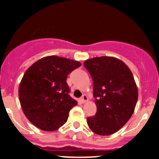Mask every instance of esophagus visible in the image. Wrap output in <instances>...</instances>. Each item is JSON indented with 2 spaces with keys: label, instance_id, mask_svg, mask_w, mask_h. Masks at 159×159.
I'll use <instances>...</instances> for the list:
<instances>
[{
  "label": "esophagus",
  "instance_id": "34e87169",
  "mask_svg": "<svg viewBox=\"0 0 159 159\" xmlns=\"http://www.w3.org/2000/svg\"><path fill=\"white\" fill-rule=\"evenodd\" d=\"M88 100H89V98H88V96L86 95H84L82 96V98H80V102H81V103L86 102H87Z\"/></svg>",
  "mask_w": 159,
  "mask_h": 159
}]
</instances>
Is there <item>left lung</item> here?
I'll return each instance as SVG.
<instances>
[{"label":"left lung","mask_w":159,"mask_h":159,"mask_svg":"<svg viewBox=\"0 0 159 159\" xmlns=\"http://www.w3.org/2000/svg\"><path fill=\"white\" fill-rule=\"evenodd\" d=\"M84 66L93 81L97 112L88 117L89 128L98 135L118 131L134 112L138 90L133 74L120 59L100 57L86 60Z\"/></svg>","instance_id":"1"}]
</instances>
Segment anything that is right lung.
<instances>
[{
	"label": "right lung",
	"mask_w": 159,
	"mask_h": 159,
	"mask_svg": "<svg viewBox=\"0 0 159 159\" xmlns=\"http://www.w3.org/2000/svg\"><path fill=\"white\" fill-rule=\"evenodd\" d=\"M81 63L57 56L43 57L27 69L18 89L20 104L27 119L36 127L53 131L67 120L78 102L69 95L67 75Z\"/></svg>",
	"instance_id": "add662e5"
}]
</instances>
